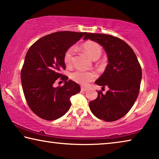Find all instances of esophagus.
Listing matches in <instances>:
<instances>
[{"label": "esophagus", "mask_w": 159, "mask_h": 159, "mask_svg": "<svg viewBox=\"0 0 159 159\" xmlns=\"http://www.w3.org/2000/svg\"><path fill=\"white\" fill-rule=\"evenodd\" d=\"M87 89H87V88H86V87H81V89H80V90H81V91H86Z\"/></svg>", "instance_id": "34e87169"}]
</instances>
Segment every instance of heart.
I'll use <instances>...</instances> for the list:
<instances>
[{
	"mask_svg": "<svg viewBox=\"0 0 159 159\" xmlns=\"http://www.w3.org/2000/svg\"><path fill=\"white\" fill-rule=\"evenodd\" d=\"M80 51L86 53L90 58L93 60H97L100 58L102 53V49L100 45L97 43L91 41H88L84 43L80 46ZM73 56H74V48L70 47L65 52L63 56V61L65 64L70 67L73 64ZM97 76V74L94 71H85L80 69L75 70L70 73V77L73 81L81 85H86L88 83L94 80Z\"/></svg>",
	"mask_w": 159,
	"mask_h": 159,
	"instance_id": "b5f03b06",
	"label": "heart"
}]
</instances>
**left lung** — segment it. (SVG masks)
<instances>
[{"mask_svg": "<svg viewBox=\"0 0 159 159\" xmlns=\"http://www.w3.org/2000/svg\"><path fill=\"white\" fill-rule=\"evenodd\" d=\"M98 43L105 50L108 64L95 84L108 86L106 94L98 91L89 102L93 114L105 121H114L126 114L139 93L142 70L133 49L123 40L111 35L89 33L84 40Z\"/></svg>", "mask_w": 159, "mask_h": 159, "instance_id": "obj_1", "label": "left lung"}]
</instances>
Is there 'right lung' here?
<instances>
[{"instance_id": "obj_1", "label": "right lung", "mask_w": 159, "mask_h": 159, "mask_svg": "<svg viewBox=\"0 0 159 159\" xmlns=\"http://www.w3.org/2000/svg\"><path fill=\"white\" fill-rule=\"evenodd\" d=\"M86 34L56 32L42 37L28 49L20 73L22 87L28 106L43 119L63 116L71 105L70 97L80 92L79 85L61 71L66 69L65 52ZM59 77L65 85L55 88L53 84Z\"/></svg>"}]
</instances>
